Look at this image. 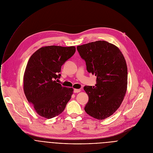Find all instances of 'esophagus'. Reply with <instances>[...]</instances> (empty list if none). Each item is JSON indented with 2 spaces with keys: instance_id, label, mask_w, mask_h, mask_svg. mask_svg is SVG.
Returning <instances> with one entry per match:
<instances>
[{
  "instance_id": "34e87169",
  "label": "esophagus",
  "mask_w": 153,
  "mask_h": 153,
  "mask_svg": "<svg viewBox=\"0 0 153 153\" xmlns=\"http://www.w3.org/2000/svg\"><path fill=\"white\" fill-rule=\"evenodd\" d=\"M80 91V89H74V93H78Z\"/></svg>"
}]
</instances>
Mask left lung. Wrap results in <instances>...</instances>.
<instances>
[{"label": "left lung", "instance_id": "left-lung-1", "mask_svg": "<svg viewBox=\"0 0 153 153\" xmlns=\"http://www.w3.org/2000/svg\"><path fill=\"white\" fill-rule=\"evenodd\" d=\"M87 71L95 75V86H85L89 100L85 111L91 117L102 120L111 116L120 106L126 91L127 66L120 50L103 40L77 46Z\"/></svg>", "mask_w": 153, "mask_h": 153}]
</instances>
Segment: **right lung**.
<instances>
[{
	"label": "right lung",
	"instance_id": "right-lung-1",
	"mask_svg": "<svg viewBox=\"0 0 153 153\" xmlns=\"http://www.w3.org/2000/svg\"><path fill=\"white\" fill-rule=\"evenodd\" d=\"M76 52L75 47L48 46L37 50L30 58L24 77V90L36 112L47 119L61 114L73 89L57 83L61 67Z\"/></svg>",
	"mask_w": 153,
	"mask_h": 153
}]
</instances>
